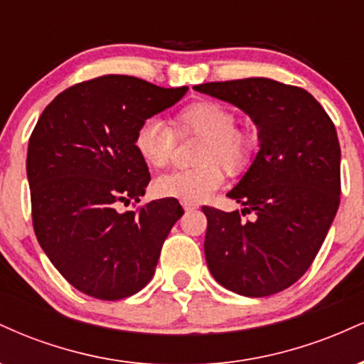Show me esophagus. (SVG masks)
Returning a JSON list of instances; mask_svg holds the SVG:
<instances>
[{
    "label": "esophagus",
    "mask_w": 364,
    "mask_h": 364,
    "mask_svg": "<svg viewBox=\"0 0 364 364\" xmlns=\"http://www.w3.org/2000/svg\"><path fill=\"white\" fill-rule=\"evenodd\" d=\"M183 207H185L186 212H193V210H196V208H198L196 203H190V202H183Z\"/></svg>",
    "instance_id": "obj_1"
}]
</instances>
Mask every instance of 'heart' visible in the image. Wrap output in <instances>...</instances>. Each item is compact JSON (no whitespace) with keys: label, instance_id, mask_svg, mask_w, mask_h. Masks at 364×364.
<instances>
[{"label":"heart","instance_id":"b5f03b06","mask_svg":"<svg viewBox=\"0 0 364 364\" xmlns=\"http://www.w3.org/2000/svg\"><path fill=\"white\" fill-rule=\"evenodd\" d=\"M235 112L223 104L196 101L188 104L174 118L179 135L195 133L203 141L196 154L198 168L174 171L156 181V191L181 202H202L224 183V169L240 174L252 164L257 152V136L248 128H237ZM135 149L150 168L161 169L169 164L174 147V133L164 121L147 119L135 133Z\"/></svg>","mask_w":364,"mask_h":364}]
</instances>
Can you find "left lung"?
<instances>
[{
  "mask_svg": "<svg viewBox=\"0 0 364 364\" xmlns=\"http://www.w3.org/2000/svg\"><path fill=\"white\" fill-rule=\"evenodd\" d=\"M240 107L258 129V152L229 198L241 212L203 207L205 260L225 289L263 298L310 269L341 202V147L332 119L304 89L270 78L195 87Z\"/></svg>",
  "mask_w": 364,
  "mask_h": 364,
  "instance_id": "1",
  "label": "left lung"
}]
</instances>
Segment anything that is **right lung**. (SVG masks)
I'll list each match as a JSON object with an SVG mask.
<instances>
[{
	"label": "right lung",
	"instance_id": "right-lung-1",
	"mask_svg": "<svg viewBox=\"0 0 364 364\" xmlns=\"http://www.w3.org/2000/svg\"><path fill=\"white\" fill-rule=\"evenodd\" d=\"M186 92L104 75L58 94L32 132L27 179L37 241L63 277L92 298L116 301L144 289L185 214L176 198L139 212L116 207L140 202L150 181L133 144L136 129Z\"/></svg>",
	"mask_w": 364,
	"mask_h": 364
}]
</instances>
